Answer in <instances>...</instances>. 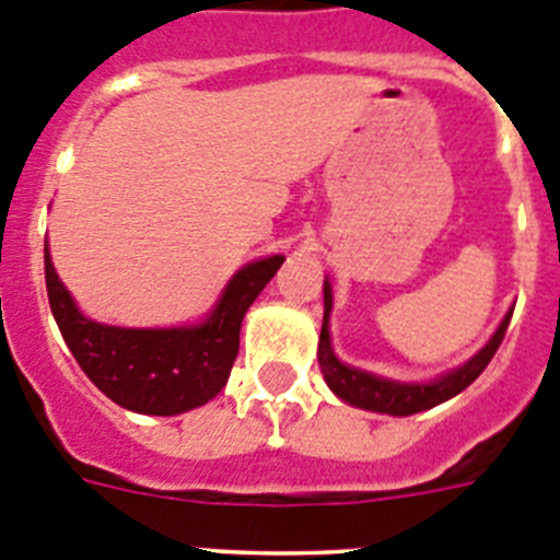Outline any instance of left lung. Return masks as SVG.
Returning <instances> with one entry per match:
<instances>
[{
    "label": "left lung",
    "mask_w": 560,
    "mask_h": 560,
    "mask_svg": "<svg viewBox=\"0 0 560 560\" xmlns=\"http://www.w3.org/2000/svg\"><path fill=\"white\" fill-rule=\"evenodd\" d=\"M329 315H331V284L329 279L324 281V326H320V340H317V362H320V374H324L326 385L335 393L337 399L346 401L351 407L371 412H385V416H412V412L432 410L435 405H443L446 399L466 390L477 376L486 371L491 357L500 349L502 337H505L508 324H511L513 310L505 312L497 331L488 337V342L477 351L475 357H468L463 365L452 368L446 374L435 376L430 382H396L387 376L371 374L362 368L346 365L340 357L331 349L329 335Z\"/></svg>",
    "instance_id": "1"
}]
</instances>
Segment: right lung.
<instances>
[{"label":"right lung","instance_id":"add662e5","mask_svg":"<svg viewBox=\"0 0 560 560\" xmlns=\"http://www.w3.org/2000/svg\"><path fill=\"white\" fill-rule=\"evenodd\" d=\"M281 261L284 256L276 254L236 270L198 324L130 329L85 317L55 273L49 245H44L49 306L69 351L110 401L142 416H178L223 390L240 351L245 312Z\"/></svg>","mask_w":560,"mask_h":560}]
</instances>
